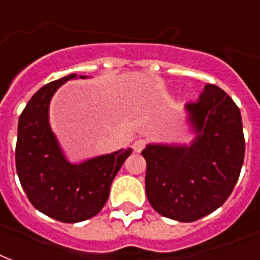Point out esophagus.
I'll return each instance as SVG.
<instances>
[{
    "instance_id": "esophagus-1",
    "label": "esophagus",
    "mask_w": 260,
    "mask_h": 260,
    "mask_svg": "<svg viewBox=\"0 0 260 260\" xmlns=\"http://www.w3.org/2000/svg\"><path fill=\"white\" fill-rule=\"evenodd\" d=\"M146 146V140L145 139H136L134 142V150H135L136 153H140L142 150L145 149Z\"/></svg>"
}]
</instances>
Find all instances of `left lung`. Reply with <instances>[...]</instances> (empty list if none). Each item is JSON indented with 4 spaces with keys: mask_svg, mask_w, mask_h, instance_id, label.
<instances>
[{
    "mask_svg": "<svg viewBox=\"0 0 260 260\" xmlns=\"http://www.w3.org/2000/svg\"><path fill=\"white\" fill-rule=\"evenodd\" d=\"M190 145L149 143L146 196L165 218L194 222L216 211L237 183L245 154L241 113L219 86L207 84L196 103H186Z\"/></svg>",
    "mask_w": 260,
    "mask_h": 260,
    "instance_id": "left-lung-1",
    "label": "left lung"
}]
</instances>
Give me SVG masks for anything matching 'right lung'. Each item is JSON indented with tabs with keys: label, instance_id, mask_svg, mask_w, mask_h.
I'll list each match as a JSON object with an SVG mask.
<instances>
[{
	"label": "right lung",
	"instance_id": "obj_1",
	"mask_svg": "<svg viewBox=\"0 0 260 260\" xmlns=\"http://www.w3.org/2000/svg\"><path fill=\"white\" fill-rule=\"evenodd\" d=\"M77 74L44 85L28 101L19 117L16 171L24 193L40 212L63 223L86 220L101 212L113 179L132 149L70 162L49 124L52 96ZM86 78V76H78Z\"/></svg>",
	"mask_w": 260,
	"mask_h": 260
}]
</instances>
